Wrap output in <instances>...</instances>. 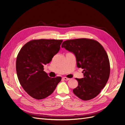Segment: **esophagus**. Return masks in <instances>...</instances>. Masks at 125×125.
Returning <instances> with one entry per match:
<instances>
[{"label": "esophagus", "instance_id": "34e87169", "mask_svg": "<svg viewBox=\"0 0 125 125\" xmlns=\"http://www.w3.org/2000/svg\"><path fill=\"white\" fill-rule=\"evenodd\" d=\"M62 78H63V79L64 80H65V81H68V80H69V78H67V77H63Z\"/></svg>", "mask_w": 125, "mask_h": 125}]
</instances>
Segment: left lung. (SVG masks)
Segmentation results:
<instances>
[{
	"label": "left lung",
	"mask_w": 125,
	"mask_h": 125,
	"mask_svg": "<svg viewBox=\"0 0 125 125\" xmlns=\"http://www.w3.org/2000/svg\"><path fill=\"white\" fill-rule=\"evenodd\" d=\"M62 48L73 52L77 66L83 69L84 77L75 78L78 86L73 90V93L86 101L96 97L105 86L110 75L108 57L102 45L94 39L78 38L64 41Z\"/></svg>",
	"instance_id": "obj_1"
}]
</instances>
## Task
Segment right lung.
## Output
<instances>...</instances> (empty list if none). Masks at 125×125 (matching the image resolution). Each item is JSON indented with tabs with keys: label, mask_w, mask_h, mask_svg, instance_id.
<instances>
[{
	"label": "right lung",
	"mask_w": 125,
	"mask_h": 125,
	"mask_svg": "<svg viewBox=\"0 0 125 125\" xmlns=\"http://www.w3.org/2000/svg\"><path fill=\"white\" fill-rule=\"evenodd\" d=\"M62 40L34 39L24 45L17 57L16 71L24 90L32 98L41 100L48 97L61 80L52 78L43 71L60 49Z\"/></svg>",
	"instance_id": "right-lung-1"
}]
</instances>
